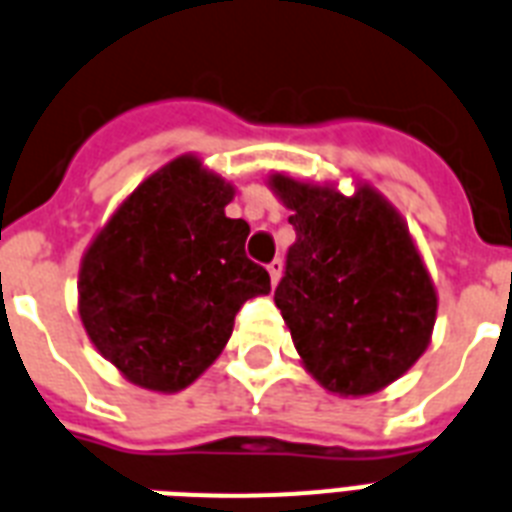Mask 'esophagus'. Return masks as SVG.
I'll use <instances>...</instances> for the list:
<instances>
[{
  "mask_svg": "<svg viewBox=\"0 0 512 512\" xmlns=\"http://www.w3.org/2000/svg\"><path fill=\"white\" fill-rule=\"evenodd\" d=\"M268 273H270V281H273V286L278 284V278H281V273H284V263H281V260H273V263L268 265Z\"/></svg>",
  "mask_w": 512,
  "mask_h": 512,
  "instance_id": "1",
  "label": "esophagus"
}]
</instances>
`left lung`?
Instances as JSON below:
<instances>
[{
	"mask_svg": "<svg viewBox=\"0 0 512 512\" xmlns=\"http://www.w3.org/2000/svg\"><path fill=\"white\" fill-rule=\"evenodd\" d=\"M268 184L297 231L273 299L302 365L339 397L381 392L426 352L436 321L434 281L407 223L371 184L350 197L284 173Z\"/></svg>",
	"mask_w": 512,
	"mask_h": 512,
	"instance_id": "8db88e82",
	"label": "left lung"
}]
</instances>
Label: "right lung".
Instances as JSON below:
<instances>
[{
    "mask_svg": "<svg viewBox=\"0 0 512 512\" xmlns=\"http://www.w3.org/2000/svg\"><path fill=\"white\" fill-rule=\"evenodd\" d=\"M234 186L181 155L144 178L94 236L78 270V313L99 355L152 392H181L215 363L239 307L270 292L226 218Z\"/></svg>",
    "mask_w": 512,
    "mask_h": 512,
    "instance_id": "obj_1",
    "label": "right lung"
}]
</instances>
